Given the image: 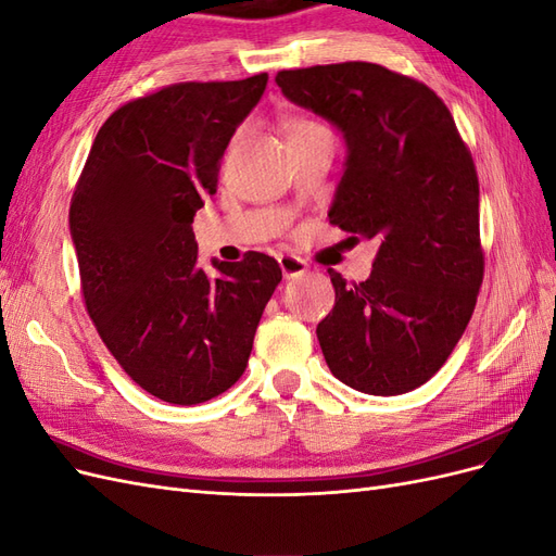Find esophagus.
Wrapping results in <instances>:
<instances>
[{"label": "esophagus", "mask_w": 556, "mask_h": 556, "mask_svg": "<svg viewBox=\"0 0 556 556\" xmlns=\"http://www.w3.org/2000/svg\"><path fill=\"white\" fill-rule=\"evenodd\" d=\"M278 264H280L282 276L288 278V280H294V278H299V276H304L306 268H308L304 260H299V257H294V255H282V257H278Z\"/></svg>", "instance_id": "esophagus-1"}]
</instances>
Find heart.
<instances>
[{"label": "heart", "mask_w": 556, "mask_h": 556, "mask_svg": "<svg viewBox=\"0 0 556 556\" xmlns=\"http://www.w3.org/2000/svg\"><path fill=\"white\" fill-rule=\"evenodd\" d=\"M311 127H319V125L308 123V121H296V123L290 125V134H292V131H301V129H311Z\"/></svg>", "instance_id": "b5f03b06"}]
</instances>
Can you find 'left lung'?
Returning a JSON list of instances; mask_svg holds the SVG:
<instances>
[{"label": "left lung", "mask_w": 556, "mask_h": 556, "mask_svg": "<svg viewBox=\"0 0 556 556\" xmlns=\"http://www.w3.org/2000/svg\"><path fill=\"white\" fill-rule=\"evenodd\" d=\"M292 104L343 134L331 225L380 243L359 285L329 268L317 325L329 371L374 396L406 394L450 357L482 285L480 190L447 106L425 83L371 62L278 72Z\"/></svg>", "instance_id": "obj_1"}]
</instances>
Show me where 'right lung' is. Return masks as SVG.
<instances>
[{
	"label": "right lung",
	"mask_w": 556,
	"mask_h": 556,
	"mask_svg": "<svg viewBox=\"0 0 556 556\" xmlns=\"http://www.w3.org/2000/svg\"><path fill=\"white\" fill-rule=\"evenodd\" d=\"M266 80L178 83L121 106L97 131L72 199L92 323L125 374L166 403H204L243 376L282 278L264 252L211 260L206 271L192 231Z\"/></svg>",
	"instance_id": "add662e5"
}]
</instances>
